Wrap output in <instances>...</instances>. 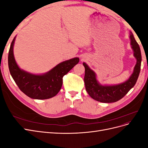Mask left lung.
Segmentation results:
<instances>
[{"instance_id":"1","label":"left lung","mask_w":148,"mask_h":148,"mask_svg":"<svg viewBox=\"0 0 148 148\" xmlns=\"http://www.w3.org/2000/svg\"><path fill=\"white\" fill-rule=\"evenodd\" d=\"M130 44L136 63L133 73L126 81L118 84L102 85L97 82L96 73L83 62L85 69L84 82L86 90L93 99L104 103L115 102L122 99L135 86L140 73L141 53L140 46L132 32L130 34Z\"/></svg>"}]
</instances>
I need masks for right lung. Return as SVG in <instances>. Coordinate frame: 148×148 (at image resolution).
Segmentation results:
<instances>
[{
  "mask_svg": "<svg viewBox=\"0 0 148 148\" xmlns=\"http://www.w3.org/2000/svg\"><path fill=\"white\" fill-rule=\"evenodd\" d=\"M13 38L8 57L10 73L20 90L26 96L34 99H47L55 96L62 86V78L79 62L75 57L57 65L47 72L36 75L21 69L17 65L13 54Z\"/></svg>",
  "mask_w": 148,
  "mask_h": 148,
  "instance_id": "obj_1",
  "label": "right lung"
}]
</instances>
